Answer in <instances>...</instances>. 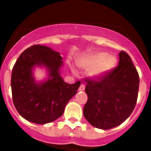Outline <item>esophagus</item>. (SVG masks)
<instances>
[{
	"label": "esophagus",
	"mask_w": 151,
	"mask_h": 151,
	"mask_svg": "<svg viewBox=\"0 0 151 151\" xmlns=\"http://www.w3.org/2000/svg\"><path fill=\"white\" fill-rule=\"evenodd\" d=\"M84 90H85V85H84V84H82V85L79 86L78 91H83Z\"/></svg>",
	"instance_id": "34e87169"
}]
</instances>
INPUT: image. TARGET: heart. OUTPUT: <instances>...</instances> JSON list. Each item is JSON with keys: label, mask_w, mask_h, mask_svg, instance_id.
<instances>
[{"label": "heart", "mask_w": 151, "mask_h": 151, "mask_svg": "<svg viewBox=\"0 0 151 151\" xmlns=\"http://www.w3.org/2000/svg\"><path fill=\"white\" fill-rule=\"evenodd\" d=\"M116 63L115 56L108 55L104 52H99L78 60V65L83 69H90L88 75L92 78H99L111 72Z\"/></svg>", "instance_id": "obj_1"}]
</instances>
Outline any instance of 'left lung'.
Masks as SVG:
<instances>
[{
    "label": "left lung",
    "mask_w": 151,
    "mask_h": 151,
    "mask_svg": "<svg viewBox=\"0 0 151 151\" xmlns=\"http://www.w3.org/2000/svg\"><path fill=\"white\" fill-rule=\"evenodd\" d=\"M118 66L98 80L86 79L88 99L84 116L95 128L109 129L120 125L129 116L136 105L139 75L130 56L119 53Z\"/></svg>",
    "instance_id": "left-lung-1"
}]
</instances>
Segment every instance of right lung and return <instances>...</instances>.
<instances>
[{"instance_id": "add662e5", "label": "right lung", "mask_w": 151, "mask_h": 151, "mask_svg": "<svg viewBox=\"0 0 151 151\" xmlns=\"http://www.w3.org/2000/svg\"><path fill=\"white\" fill-rule=\"evenodd\" d=\"M62 60L58 52L38 44L25 50L17 60L11 76L13 102L18 113L28 121L44 124L56 120L77 94L81 82H64L60 71ZM35 67H44L48 78L37 82L33 73Z\"/></svg>"}]
</instances>
